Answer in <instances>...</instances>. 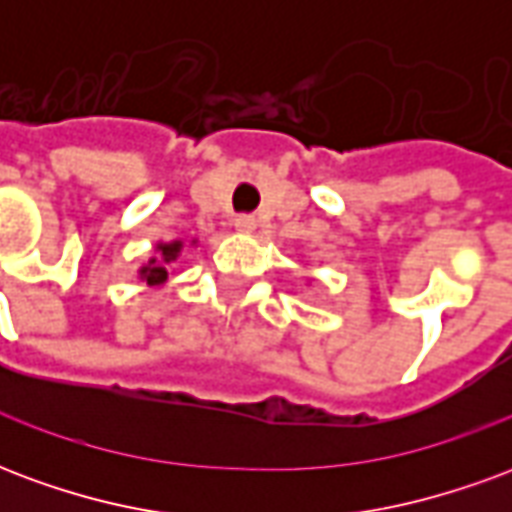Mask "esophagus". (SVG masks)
I'll return each instance as SVG.
<instances>
[{"instance_id": "1", "label": "esophagus", "mask_w": 512, "mask_h": 512, "mask_svg": "<svg viewBox=\"0 0 512 512\" xmlns=\"http://www.w3.org/2000/svg\"><path fill=\"white\" fill-rule=\"evenodd\" d=\"M235 230H238V233H252V230H255V216H249V213L235 216Z\"/></svg>"}]
</instances>
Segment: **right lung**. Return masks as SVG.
<instances>
[{"mask_svg": "<svg viewBox=\"0 0 512 512\" xmlns=\"http://www.w3.org/2000/svg\"><path fill=\"white\" fill-rule=\"evenodd\" d=\"M191 244H197V241H191ZM180 252H183V241L156 244V252L139 266V279L145 282L147 288H161V285H167L172 263L178 260Z\"/></svg>", "mask_w": 512, "mask_h": 512, "instance_id": "right-lung-1", "label": "right lung"}]
</instances>
